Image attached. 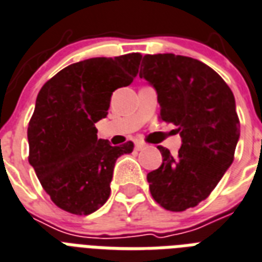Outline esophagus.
Returning <instances> with one entry per match:
<instances>
[{
  "label": "esophagus",
  "mask_w": 262,
  "mask_h": 262,
  "mask_svg": "<svg viewBox=\"0 0 262 262\" xmlns=\"http://www.w3.org/2000/svg\"><path fill=\"white\" fill-rule=\"evenodd\" d=\"M147 145L144 144V143H141V141H136V149L137 151H141V149H144Z\"/></svg>",
  "instance_id": "esophagus-1"
}]
</instances>
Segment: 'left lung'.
I'll use <instances>...</instances> for the list:
<instances>
[{"label":"left lung","mask_w":262,"mask_h":262,"mask_svg":"<svg viewBox=\"0 0 262 262\" xmlns=\"http://www.w3.org/2000/svg\"><path fill=\"white\" fill-rule=\"evenodd\" d=\"M140 78L157 89L159 121L176 125L183 139L176 158L158 147L163 162L147 174L149 192L163 209L184 211L205 201L233 162L241 135L235 97L214 70L187 56L145 55Z\"/></svg>","instance_id":"left-lung-1"}]
</instances>
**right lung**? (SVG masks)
Wrapping results in <instances>:
<instances>
[{
    "label": "right lung",
    "mask_w": 262,
    "mask_h": 262,
    "mask_svg": "<svg viewBox=\"0 0 262 262\" xmlns=\"http://www.w3.org/2000/svg\"><path fill=\"white\" fill-rule=\"evenodd\" d=\"M140 60L141 53H127L74 63L38 93L27 130L29 162L61 210L88 215L107 202L115 162L135 144L110 145L97 139L95 123L107 117L113 92L133 82Z\"/></svg>",
    "instance_id": "add662e5"
}]
</instances>
